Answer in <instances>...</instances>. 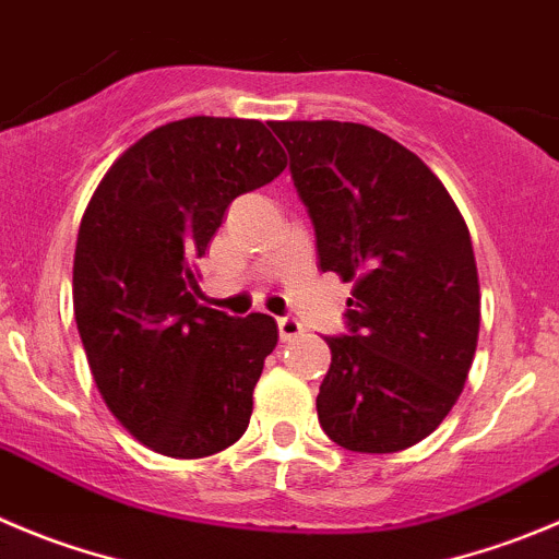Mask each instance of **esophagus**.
<instances>
[{"mask_svg":"<svg viewBox=\"0 0 559 559\" xmlns=\"http://www.w3.org/2000/svg\"><path fill=\"white\" fill-rule=\"evenodd\" d=\"M276 326H280V340H296L299 334H305V326L296 318H280Z\"/></svg>","mask_w":559,"mask_h":559,"instance_id":"obj_1","label":"esophagus"}]
</instances>
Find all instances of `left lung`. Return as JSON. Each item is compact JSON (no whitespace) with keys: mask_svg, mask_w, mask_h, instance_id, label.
<instances>
[{"mask_svg":"<svg viewBox=\"0 0 559 559\" xmlns=\"http://www.w3.org/2000/svg\"><path fill=\"white\" fill-rule=\"evenodd\" d=\"M316 225L318 260L343 283L348 334L318 419L354 453H397L433 433L459 401L480 332L469 227L428 164L362 123H271Z\"/></svg>","mask_w":559,"mask_h":559,"instance_id":"1","label":"left lung"}]
</instances>
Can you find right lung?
<instances>
[{"instance_id":"obj_1","label":"right lung","mask_w":559,"mask_h":559,"mask_svg":"<svg viewBox=\"0 0 559 559\" xmlns=\"http://www.w3.org/2000/svg\"><path fill=\"white\" fill-rule=\"evenodd\" d=\"M288 167L260 120L186 117L120 153L90 197L73 254V312L95 386L134 439L169 459L236 444L276 345L271 316L197 301L227 205Z\"/></svg>"}]
</instances>
